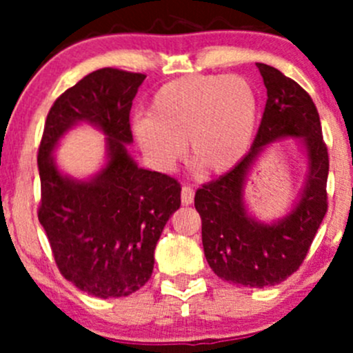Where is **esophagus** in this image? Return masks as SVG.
I'll return each instance as SVG.
<instances>
[{
	"mask_svg": "<svg viewBox=\"0 0 353 353\" xmlns=\"http://www.w3.org/2000/svg\"><path fill=\"white\" fill-rule=\"evenodd\" d=\"M194 199V190L191 186H183L181 188V201L183 205H191Z\"/></svg>",
	"mask_w": 353,
	"mask_h": 353,
	"instance_id": "34e87169",
	"label": "esophagus"
}]
</instances>
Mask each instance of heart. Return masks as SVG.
Returning <instances> with one entry per match:
<instances>
[{
	"label": "heart",
	"mask_w": 353,
	"mask_h": 353,
	"mask_svg": "<svg viewBox=\"0 0 353 353\" xmlns=\"http://www.w3.org/2000/svg\"><path fill=\"white\" fill-rule=\"evenodd\" d=\"M258 119V95L239 74H191L162 85L150 114L133 121L138 145L159 169L183 154L205 174L236 167L251 147Z\"/></svg>",
	"instance_id": "obj_1"
}]
</instances>
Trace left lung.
<instances>
[{"label": "left lung", "instance_id": "1", "mask_svg": "<svg viewBox=\"0 0 353 353\" xmlns=\"http://www.w3.org/2000/svg\"><path fill=\"white\" fill-rule=\"evenodd\" d=\"M265 81L266 108L249 154L219 179L203 184L194 196L201 216L205 258L216 276L234 285H279L297 272L328 210V147L311 95L276 68L256 63ZM302 137L310 174L301 201L279 223L266 226L247 215L242 199L245 176L257 155L279 137Z\"/></svg>", "mask_w": 353, "mask_h": 353}]
</instances>
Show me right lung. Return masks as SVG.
Here are the masks:
<instances>
[{
  "label": "right lung",
  "instance_id": "1",
  "mask_svg": "<svg viewBox=\"0 0 353 353\" xmlns=\"http://www.w3.org/2000/svg\"><path fill=\"white\" fill-rule=\"evenodd\" d=\"M145 78L117 68L92 71L56 99L39 145V222L61 275L94 297H126L148 282L157 241L181 205V184L140 169L124 145L133 141L130 110ZM78 120L108 134V165L87 183L63 176L50 155Z\"/></svg>",
  "mask_w": 353,
  "mask_h": 353
}]
</instances>
